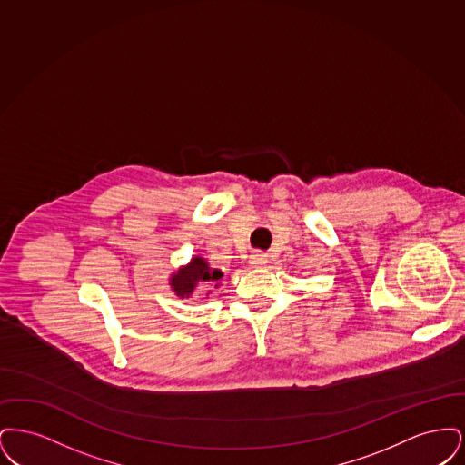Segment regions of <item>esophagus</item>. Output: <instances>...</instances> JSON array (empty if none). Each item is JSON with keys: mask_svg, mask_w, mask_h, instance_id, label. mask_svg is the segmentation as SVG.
Here are the masks:
<instances>
[{"mask_svg": "<svg viewBox=\"0 0 465 465\" xmlns=\"http://www.w3.org/2000/svg\"><path fill=\"white\" fill-rule=\"evenodd\" d=\"M249 263H251V266H254V268H262V266H265L268 263V258H266V254H263V252H254V254H251Z\"/></svg>", "mask_w": 465, "mask_h": 465, "instance_id": "1", "label": "esophagus"}]
</instances>
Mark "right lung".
Instances as JSON below:
<instances>
[{
  "mask_svg": "<svg viewBox=\"0 0 465 465\" xmlns=\"http://www.w3.org/2000/svg\"><path fill=\"white\" fill-rule=\"evenodd\" d=\"M222 277V270L211 268L202 256H195L188 265L179 268L176 273H173L171 288L179 298H190L200 284L218 288V281Z\"/></svg>",
  "mask_w": 465,
  "mask_h": 465,
  "instance_id": "add662e5",
  "label": "right lung"
}]
</instances>
